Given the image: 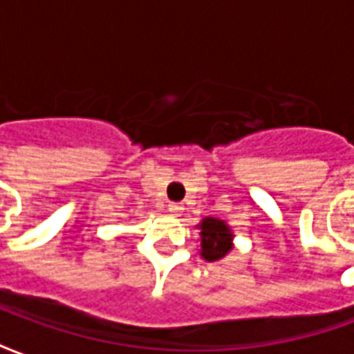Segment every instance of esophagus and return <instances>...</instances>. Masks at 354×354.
<instances>
[{
	"label": "esophagus",
	"instance_id": "34e87169",
	"mask_svg": "<svg viewBox=\"0 0 354 354\" xmlns=\"http://www.w3.org/2000/svg\"><path fill=\"white\" fill-rule=\"evenodd\" d=\"M169 210L172 214H182V212H184V205H180V203H170Z\"/></svg>",
	"mask_w": 354,
	"mask_h": 354
}]
</instances>
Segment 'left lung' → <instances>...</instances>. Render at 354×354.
<instances>
[{
  "label": "left lung",
  "instance_id": "1",
  "mask_svg": "<svg viewBox=\"0 0 354 354\" xmlns=\"http://www.w3.org/2000/svg\"><path fill=\"white\" fill-rule=\"evenodd\" d=\"M197 230L201 231L199 254L203 260H223L233 250V239H235V235H233V231L227 225V222H223L220 218L208 216V218L201 220Z\"/></svg>",
  "mask_w": 354,
  "mask_h": 354
}]
</instances>
